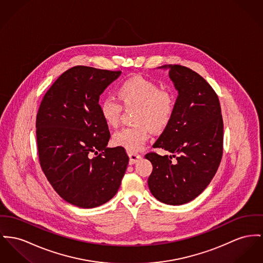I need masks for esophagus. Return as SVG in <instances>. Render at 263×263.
Wrapping results in <instances>:
<instances>
[{"instance_id": "obj_1", "label": "esophagus", "mask_w": 263, "mask_h": 263, "mask_svg": "<svg viewBox=\"0 0 263 263\" xmlns=\"http://www.w3.org/2000/svg\"><path fill=\"white\" fill-rule=\"evenodd\" d=\"M127 155L129 157V164H134V163L138 162L140 158H141V156H140V154H138V153H130V152H128Z\"/></svg>"}]
</instances>
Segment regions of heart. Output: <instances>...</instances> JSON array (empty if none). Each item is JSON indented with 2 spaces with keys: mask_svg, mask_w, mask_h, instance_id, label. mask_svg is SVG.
Listing matches in <instances>:
<instances>
[{
  "mask_svg": "<svg viewBox=\"0 0 263 263\" xmlns=\"http://www.w3.org/2000/svg\"><path fill=\"white\" fill-rule=\"evenodd\" d=\"M117 95L124 107H136L133 122L137 124L117 132L112 141L128 152H138L149 138L148 127L160 132L171 122L175 111V96L171 90L159 89L156 83L141 77L124 81ZM100 111L107 126L119 124L122 105L116 100L105 99L100 105Z\"/></svg>",
  "mask_w": 263,
  "mask_h": 263,
  "instance_id": "obj_1",
  "label": "heart"
}]
</instances>
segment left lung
I'll return each instance as SVG.
<instances>
[{"label":"left lung","mask_w":263,"mask_h":263,"mask_svg":"<svg viewBox=\"0 0 263 263\" xmlns=\"http://www.w3.org/2000/svg\"><path fill=\"white\" fill-rule=\"evenodd\" d=\"M158 69L168 70L178 96L171 122L154 144L172 155H145L153 164L147 184L159 201L181 205L206 189L219 166L223 143L221 108L215 91L197 72L179 65Z\"/></svg>","instance_id":"8db88e82"}]
</instances>
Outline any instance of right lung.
<instances>
[{
	"label": "right lung",
	"mask_w": 263,
	"mask_h": 263,
	"mask_svg": "<svg viewBox=\"0 0 263 263\" xmlns=\"http://www.w3.org/2000/svg\"><path fill=\"white\" fill-rule=\"evenodd\" d=\"M121 73L85 66L66 70L36 115L42 170L63 199L82 209L111 199L127 167L125 149L106 146L110 135L99 105L100 96Z\"/></svg>",
	"instance_id": "right-lung-1"
}]
</instances>
